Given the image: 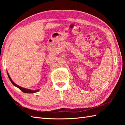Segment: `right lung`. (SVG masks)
Wrapping results in <instances>:
<instances>
[{
    "label": "right lung",
    "instance_id": "1",
    "mask_svg": "<svg viewBox=\"0 0 125 125\" xmlns=\"http://www.w3.org/2000/svg\"><path fill=\"white\" fill-rule=\"evenodd\" d=\"M7 75H8V76H9V79H10V82H11V83L13 84V85L16 86V87H17L19 89L21 90V91H22L23 92L27 93V94H32V93L37 92H38V91H39V90H30V89H27L23 88V87H21V86H19L18 85L14 83V82L12 80V79L10 78V75H9V73H7Z\"/></svg>",
    "mask_w": 125,
    "mask_h": 125
}]
</instances>
